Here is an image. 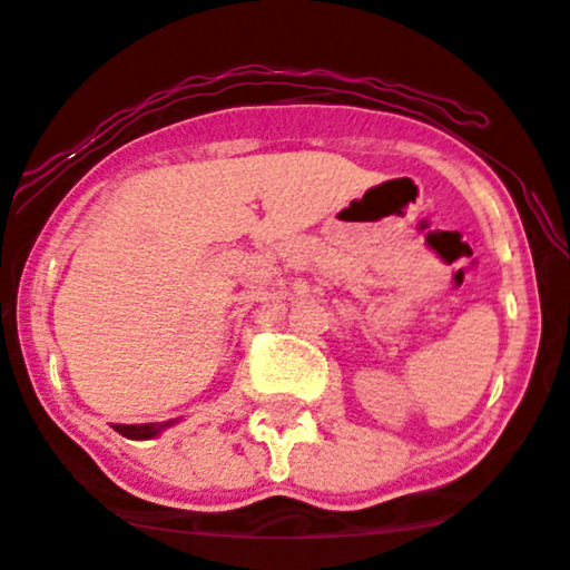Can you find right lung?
Segmentation results:
<instances>
[{"label":"right lung","instance_id":"add662e5","mask_svg":"<svg viewBox=\"0 0 570 570\" xmlns=\"http://www.w3.org/2000/svg\"><path fill=\"white\" fill-rule=\"evenodd\" d=\"M175 420L169 422H148V424H114V430L119 435L132 438V441H148V438H156L164 433L167 428H173Z\"/></svg>","mask_w":570,"mask_h":570}]
</instances>
